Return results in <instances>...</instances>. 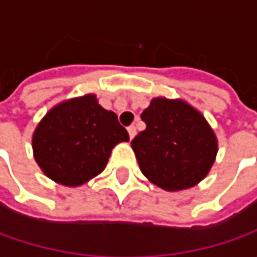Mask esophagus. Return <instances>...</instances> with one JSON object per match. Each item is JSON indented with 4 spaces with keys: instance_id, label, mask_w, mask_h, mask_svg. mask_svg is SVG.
I'll return each instance as SVG.
<instances>
[{
    "instance_id": "1",
    "label": "esophagus",
    "mask_w": 257,
    "mask_h": 257,
    "mask_svg": "<svg viewBox=\"0 0 257 257\" xmlns=\"http://www.w3.org/2000/svg\"><path fill=\"white\" fill-rule=\"evenodd\" d=\"M127 132H128V136H130V139H133L134 136H136V133H137V128H136V125H128L127 127Z\"/></svg>"
}]
</instances>
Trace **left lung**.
Wrapping results in <instances>:
<instances>
[{"label": "left lung", "instance_id": "left-lung-1", "mask_svg": "<svg viewBox=\"0 0 257 257\" xmlns=\"http://www.w3.org/2000/svg\"><path fill=\"white\" fill-rule=\"evenodd\" d=\"M146 128L132 140L144 176L169 192L196 186L217 153V140L202 114L180 100L153 98L142 113Z\"/></svg>", "mask_w": 257, "mask_h": 257}]
</instances>
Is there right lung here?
Returning <instances> with one entry per match:
<instances>
[{"mask_svg": "<svg viewBox=\"0 0 257 257\" xmlns=\"http://www.w3.org/2000/svg\"><path fill=\"white\" fill-rule=\"evenodd\" d=\"M128 142L117 114L88 94L55 105L33 136L35 160L54 182L80 186L101 173L113 147Z\"/></svg>", "mask_w": 257, "mask_h": 257, "instance_id": "right-lung-1", "label": "right lung"}]
</instances>
